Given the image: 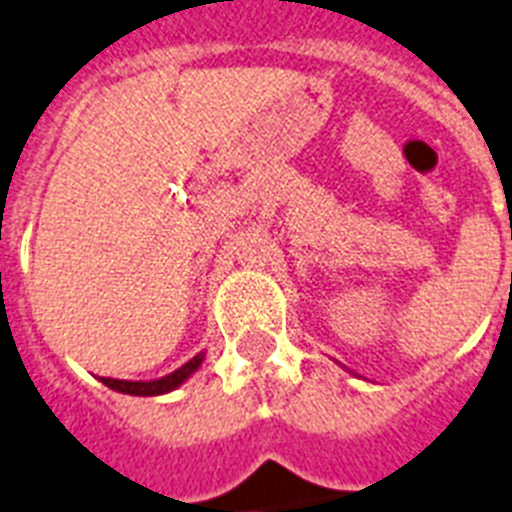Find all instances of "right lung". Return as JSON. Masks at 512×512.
Returning <instances> with one entry per match:
<instances>
[{
    "instance_id": "right-lung-1",
    "label": "right lung",
    "mask_w": 512,
    "mask_h": 512,
    "mask_svg": "<svg viewBox=\"0 0 512 512\" xmlns=\"http://www.w3.org/2000/svg\"><path fill=\"white\" fill-rule=\"evenodd\" d=\"M203 359H206V351L195 354V357H192L190 362H185V365L179 367V370L169 372V375H163V378H158V380H118V378H100V380L108 388L118 391V394L161 396V394H169V391H174V388L182 386V383L190 378L192 372L203 365Z\"/></svg>"
}]
</instances>
